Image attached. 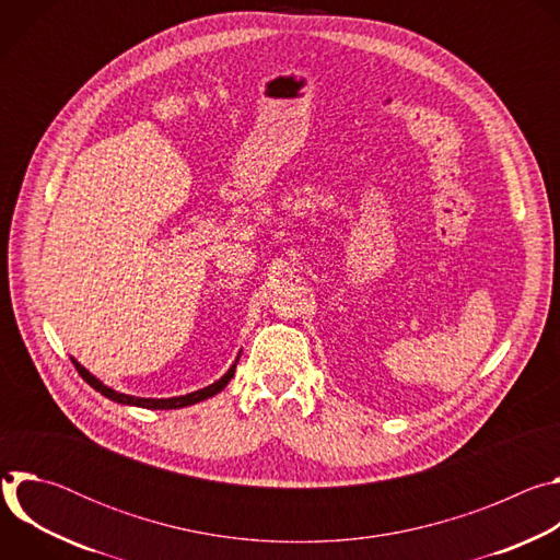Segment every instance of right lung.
I'll use <instances>...</instances> for the list:
<instances>
[{"mask_svg": "<svg viewBox=\"0 0 560 560\" xmlns=\"http://www.w3.org/2000/svg\"><path fill=\"white\" fill-rule=\"evenodd\" d=\"M236 361H238V359H236ZM72 363H74L77 372L82 374V378H84L91 387H95L97 392H102L106 398H110V401H117V404H124V406L148 408V410H177V408L195 406V404L203 401V398H210V396L219 394V392L228 385V381L234 376V368H236V363H234V365H232L219 381H214L212 385H208V387H203V389H197V392H190V394H184V396H173V398H141V396H130V394L115 392L113 387H108V385H104L100 378H95L84 365H79L74 359H72Z\"/></svg>", "mask_w": 560, "mask_h": 560, "instance_id": "obj_1", "label": "right lung"}]
</instances>
